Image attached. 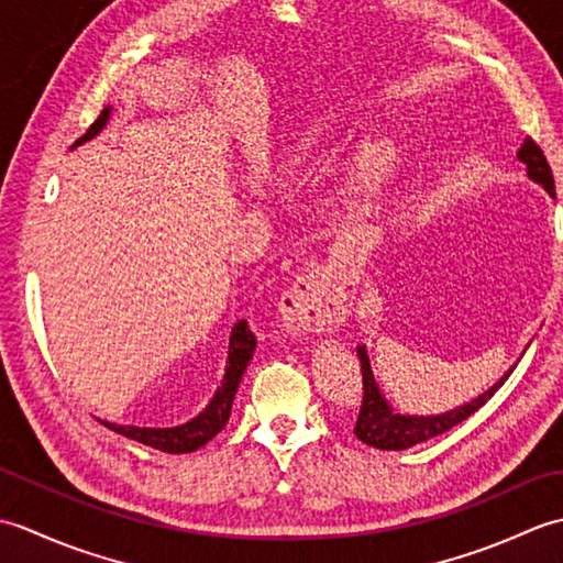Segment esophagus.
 Here are the masks:
<instances>
[{"mask_svg":"<svg viewBox=\"0 0 563 563\" xmlns=\"http://www.w3.org/2000/svg\"><path fill=\"white\" fill-rule=\"evenodd\" d=\"M283 319L295 329L305 331H331L345 314L343 297L324 283V275H300L280 302Z\"/></svg>","mask_w":563,"mask_h":563,"instance_id":"obj_1","label":"esophagus"}]
</instances>
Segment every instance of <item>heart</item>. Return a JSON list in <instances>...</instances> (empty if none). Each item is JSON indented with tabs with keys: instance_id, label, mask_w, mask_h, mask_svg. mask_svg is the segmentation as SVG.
I'll list each match as a JSON object with an SVG mask.
<instances>
[{
	"instance_id": "b5f03b06",
	"label": "heart",
	"mask_w": 563,
	"mask_h": 563,
	"mask_svg": "<svg viewBox=\"0 0 563 563\" xmlns=\"http://www.w3.org/2000/svg\"><path fill=\"white\" fill-rule=\"evenodd\" d=\"M397 162H399L397 147H394L391 142H377V145H373L365 152L361 169H357V184L365 188L382 184L394 172Z\"/></svg>"
}]
</instances>
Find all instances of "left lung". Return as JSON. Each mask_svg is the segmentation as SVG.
I'll use <instances>...</instances> for the list:
<instances>
[{
	"mask_svg": "<svg viewBox=\"0 0 563 563\" xmlns=\"http://www.w3.org/2000/svg\"><path fill=\"white\" fill-rule=\"evenodd\" d=\"M518 157H520V162L528 164V174L532 181L542 184L549 190V196H554L552 166H549L542 147L537 145L532 137L522 142ZM357 355H361V369H363V406H361V413H357V421H355V435H357V440H363L365 445H373L377 450H406V448L416 445V442H426L430 438L445 433V430H450L452 426L466 421V418H470L474 411H479L512 373V367H510L508 375L500 377V382H496L492 389L484 391L479 399L464 404V406H460V409H454L450 413L401 416V413H394L391 406L379 394L363 345L357 349Z\"/></svg>",
	"mask_w": 563,
	"mask_h": 563,
	"instance_id": "obj_1",
	"label": "left lung"
}]
</instances>
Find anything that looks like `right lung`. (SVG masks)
Listing matches in <instances>:
<instances>
[{
	"instance_id": "add662e5",
	"label": "right lung",
	"mask_w": 563,
	"mask_h": 563,
	"mask_svg": "<svg viewBox=\"0 0 563 563\" xmlns=\"http://www.w3.org/2000/svg\"><path fill=\"white\" fill-rule=\"evenodd\" d=\"M109 113H111V109H103L97 121L91 123L87 133L77 140V145H81V142H87L97 135L99 130L106 125V121H109ZM254 349H256V336L251 333L246 319H242L232 329L230 365H227L222 385L218 387V391H214V397L208 404V409L200 416H196L194 421L176 426V428H135V426H115V423H103V426L115 430L118 435H125L130 440L142 442V445H150L154 450H162L169 454L194 452V450L202 448L208 440H212L220 433V430L227 426V421H230L234 394H236L239 382H242V375L251 361V355H254Z\"/></svg>"
}]
</instances>
